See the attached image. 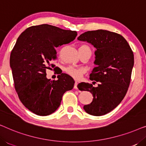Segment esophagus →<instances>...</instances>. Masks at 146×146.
I'll use <instances>...</instances> for the list:
<instances>
[{"mask_svg": "<svg viewBox=\"0 0 146 146\" xmlns=\"http://www.w3.org/2000/svg\"><path fill=\"white\" fill-rule=\"evenodd\" d=\"M77 85H78V82H77V81H75L74 86V89H78Z\"/></svg>", "mask_w": 146, "mask_h": 146, "instance_id": "34e87169", "label": "esophagus"}]
</instances>
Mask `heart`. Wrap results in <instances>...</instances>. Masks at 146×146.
Listing matches in <instances>:
<instances>
[{"instance_id":"1","label":"heart","mask_w":146,"mask_h":146,"mask_svg":"<svg viewBox=\"0 0 146 146\" xmlns=\"http://www.w3.org/2000/svg\"><path fill=\"white\" fill-rule=\"evenodd\" d=\"M84 48H89L86 45H82L80 46L79 49H84ZM66 73L68 74L71 77L74 78V79L79 80L81 78L82 76L83 73L84 72V70L82 68H75L73 66H68L65 69Z\"/></svg>"}]
</instances>
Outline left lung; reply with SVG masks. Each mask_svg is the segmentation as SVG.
Here are the masks:
<instances>
[{
  "mask_svg": "<svg viewBox=\"0 0 146 146\" xmlns=\"http://www.w3.org/2000/svg\"><path fill=\"white\" fill-rule=\"evenodd\" d=\"M96 48L94 67L90 75L91 80L100 82L97 87L82 82L81 91L90 92L92 102L84 109L89 114L100 116L110 112L126 94L134 64L133 54L122 36L106 30L88 31L78 37Z\"/></svg>",
  "mask_w": 146,
  "mask_h": 146,
  "instance_id": "left-lung-1",
  "label": "left lung"
}]
</instances>
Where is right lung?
<instances>
[{
  "mask_svg": "<svg viewBox=\"0 0 146 146\" xmlns=\"http://www.w3.org/2000/svg\"><path fill=\"white\" fill-rule=\"evenodd\" d=\"M77 32L49 25L33 26L19 36L11 52L10 65L21 102L35 114L44 116L56 110L74 81L62 73L57 80L46 78V70L57 58L56 48L73 41Z\"/></svg>",
  "mask_w": 146,
  "mask_h": 146,
  "instance_id": "right-lung-1",
  "label": "right lung"
}]
</instances>
